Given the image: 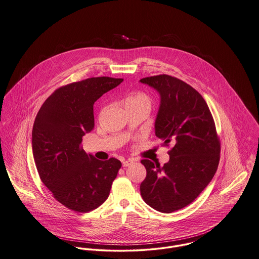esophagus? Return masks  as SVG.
Listing matches in <instances>:
<instances>
[{
	"instance_id": "obj_1",
	"label": "esophagus",
	"mask_w": 259,
	"mask_h": 259,
	"mask_svg": "<svg viewBox=\"0 0 259 259\" xmlns=\"http://www.w3.org/2000/svg\"><path fill=\"white\" fill-rule=\"evenodd\" d=\"M135 161H134V159H127V160H123L122 161V166L123 167H127V166H130V165L133 164Z\"/></svg>"
}]
</instances>
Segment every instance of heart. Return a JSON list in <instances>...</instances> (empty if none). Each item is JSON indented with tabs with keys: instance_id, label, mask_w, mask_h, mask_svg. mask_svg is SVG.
<instances>
[{
	"instance_id": "heart-1",
	"label": "heart",
	"mask_w": 259,
	"mask_h": 259,
	"mask_svg": "<svg viewBox=\"0 0 259 259\" xmlns=\"http://www.w3.org/2000/svg\"><path fill=\"white\" fill-rule=\"evenodd\" d=\"M125 104H136V105H141L145 106L150 109L151 107V100L147 95L143 93H138V94L133 95L128 97L125 100Z\"/></svg>"
}]
</instances>
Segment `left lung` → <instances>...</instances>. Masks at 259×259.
<instances>
[{
	"instance_id": "8db88e82",
	"label": "left lung",
	"mask_w": 259,
	"mask_h": 259,
	"mask_svg": "<svg viewBox=\"0 0 259 259\" xmlns=\"http://www.w3.org/2000/svg\"><path fill=\"white\" fill-rule=\"evenodd\" d=\"M141 82L160 94L155 135L163 146H171L163 166L141 160L146 169L141 197L158 212H175L190 205L211 182L220 162L221 141L206 101L192 86L166 74Z\"/></svg>"
}]
</instances>
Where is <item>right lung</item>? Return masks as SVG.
I'll return each mask as SVG.
<instances>
[{
    "mask_svg": "<svg viewBox=\"0 0 259 259\" xmlns=\"http://www.w3.org/2000/svg\"><path fill=\"white\" fill-rule=\"evenodd\" d=\"M122 81L103 76L61 86L34 119L32 153L40 180L55 200L74 212H91L101 206L121 167L114 157L102 161L87 154L81 143L94 128L95 102Z\"/></svg>",
    "mask_w": 259,
    "mask_h": 259,
    "instance_id": "add662e5",
    "label": "right lung"
}]
</instances>
